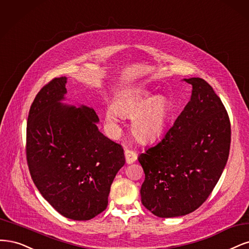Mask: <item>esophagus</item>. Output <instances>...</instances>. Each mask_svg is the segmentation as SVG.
<instances>
[{
	"instance_id": "34e87169",
	"label": "esophagus",
	"mask_w": 249,
	"mask_h": 249,
	"mask_svg": "<svg viewBox=\"0 0 249 249\" xmlns=\"http://www.w3.org/2000/svg\"><path fill=\"white\" fill-rule=\"evenodd\" d=\"M125 158H126L127 163H132L135 161L136 158H138V155H136V153L133 150L126 149L125 150Z\"/></svg>"
}]
</instances>
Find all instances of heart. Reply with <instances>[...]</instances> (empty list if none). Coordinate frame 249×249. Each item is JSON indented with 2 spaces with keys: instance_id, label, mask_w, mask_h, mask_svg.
I'll use <instances>...</instances> for the list:
<instances>
[{
  "instance_id": "heart-1",
  "label": "heart",
  "mask_w": 249,
  "mask_h": 249,
  "mask_svg": "<svg viewBox=\"0 0 249 249\" xmlns=\"http://www.w3.org/2000/svg\"><path fill=\"white\" fill-rule=\"evenodd\" d=\"M106 114V122L116 128L118 116L131 118V131L141 142L153 141L161 134L171 118V104L162 95L154 96L143 89H134L117 101Z\"/></svg>"
}]
</instances>
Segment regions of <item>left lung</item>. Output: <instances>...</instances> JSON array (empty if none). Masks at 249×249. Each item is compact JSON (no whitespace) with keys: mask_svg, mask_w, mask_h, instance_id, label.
Returning a JSON list of instances; mask_svg holds the SVG:
<instances>
[{"mask_svg":"<svg viewBox=\"0 0 249 249\" xmlns=\"http://www.w3.org/2000/svg\"><path fill=\"white\" fill-rule=\"evenodd\" d=\"M161 141L139 156L145 173L142 204L161 218L189 214L204 204L227 164L231 146L228 111L205 79Z\"/></svg>","mask_w":249,"mask_h":249,"instance_id":"1","label":"left lung"}]
</instances>
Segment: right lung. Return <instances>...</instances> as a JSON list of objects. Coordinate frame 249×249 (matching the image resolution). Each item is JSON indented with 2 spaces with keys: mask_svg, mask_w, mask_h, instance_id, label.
Here are the masks:
<instances>
[{
  "mask_svg": "<svg viewBox=\"0 0 249 249\" xmlns=\"http://www.w3.org/2000/svg\"><path fill=\"white\" fill-rule=\"evenodd\" d=\"M65 76L38 92L27 123L29 171L40 194L61 215L89 220L107 207L110 185L125 164L121 145L104 136L91 107L60 103Z\"/></svg>",
  "mask_w": 249,
  "mask_h": 249,
  "instance_id": "1",
  "label": "right lung"
}]
</instances>
